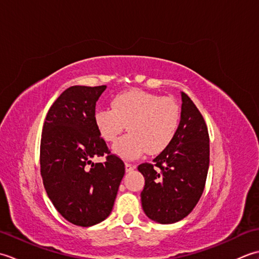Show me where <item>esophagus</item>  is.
<instances>
[{
	"label": "esophagus",
	"instance_id": "34e87169",
	"mask_svg": "<svg viewBox=\"0 0 259 259\" xmlns=\"http://www.w3.org/2000/svg\"><path fill=\"white\" fill-rule=\"evenodd\" d=\"M135 169H136V166H135V164H131V163H128V162L125 163V171H126V172H131V171H134Z\"/></svg>",
	"mask_w": 259,
	"mask_h": 259
}]
</instances>
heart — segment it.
<instances>
[{
	"label": "heart",
	"mask_w": 259,
	"mask_h": 259,
	"mask_svg": "<svg viewBox=\"0 0 259 259\" xmlns=\"http://www.w3.org/2000/svg\"><path fill=\"white\" fill-rule=\"evenodd\" d=\"M111 108L95 112L96 128L103 140L114 142L126 125L129 135L112 147L115 155L126 160H134L147 151L150 155L161 152L179 128L180 108L171 98L130 90L115 96Z\"/></svg>",
	"instance_id": "1"
}]
</instances>
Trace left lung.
<instances>
[{"mask_svg":"<svg viewBox=\"0 0 259 259\" xmlns=\"http://www.w3.org/2000/svg\"><path fill=\"white\" fill-rule=\"evenodd\" d=\"M177 134L153 163L138 167L145 177L142 209L159 224H174L192 211L205 188L209 168V136L201 113L181 92ZM158 169L156 170L155 167Z\"/></svg>","mask_w":259,"mask_h":259,"instance_id":"left-lung-1","label":"left lung"}]
</instances>
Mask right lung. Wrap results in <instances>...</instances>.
<instances>
[{"label": "right lung", "instance_id": "right-lung-1", "mask_svg": "<svg viewBox=\"0 0 259 259\" xmlns=\"http://www.w3.org/2000/svg\"><path fill=\"white\" fill-rule=\"evenodd\" d=\"M107 85H73L63 91L47 114L40 164L43 185L61 216L90 227L111 213L124 163L109 155L104 164L92 158L110 153L95 124L96 103Z\"/></svg>", "mask_w": 259, "mask_h": 259}]
</instances>
